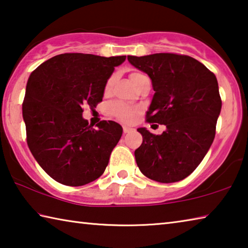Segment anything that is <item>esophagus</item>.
Listing matches in <instances>:
<instances>
[{"label":"esophagus","mask_w":248,"mask_h":248,"mask_svg":"<svg viewBox=\"0 0 248 248\" xmlns=\"http://www.w3.org/2000/svg\"><path fill=\"white\" fill-rule=\"evenodd\" d=\"M123 129H124V133H128L133 130L131 127H128V125H124Z\"/></svg>","instance_id":"esophagus-1"}]
</instances>
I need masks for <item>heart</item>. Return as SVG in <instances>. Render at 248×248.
Returning a JSON list of instances; mask_svg holds the SVG:
<instances>
[{"label":"heart","instance_id":"heart-1","mask_svg":"<svg viewBox=\"0 0 248 248\" xmlns=\"http://www.w3.org/2000/svg\"><path fill=\"white\" fill-rule=\"evenodd\" d=\"M142 77H144V74H142L140 72H133L131 73V75H130V78H131L133 84H136L138 79ZM115 78H116L115 75H111V77L108 78L106 85H105V92H106V93L110 92L112 85H114ZM109 111H110L111 116L116 117L117 119L124 121V123H130V121L133 119V117L138 111V109L124 103L117 102L110 105V107H109Z\"/></svg>","mask_w":248,"mask_h":248}]
</instances>
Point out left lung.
Returning <instances> with one entry per match:
<instances>
[{
  "label": "left lung",
  "mask_w": 248,
  "mask_h": 248,
  "mask_svg": "<svg viewBox=\"0 0 248 248\" xmlns=\"http://www.w3.org/2000/svg\"><path fill=\"white\" fill-rule=\"evenodd\" d=\"M128 61L152 79L146 121L166 125L157 136L138 129L143 137L134 151L138 167L155 182H179L197 169L215 140L222 107L216 75L183 54L128 56Z\"/></svg>",
  "instance_id": "left-lung-1"
}]
</instances>
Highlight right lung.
Instances as JSON below:
<instances>
[{"label":"right lung","instance_id":"obj_1","mask_svg":"<svg viewBox=\"0 0 248 248\" xmlns=\"http://www.w3.org/2000/svg\"><path fill=\"white\" fill-rule=\"evenodd\" d=\"M125 56L63 53L31 74L23 103L27 144L46 173L66 186H83L102 176L123 128L103 120L93 128L82 117L103 100L105 85Z\"/></svg>","mask_w":248,"mask_h":248}]
</instances>
